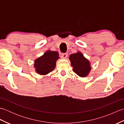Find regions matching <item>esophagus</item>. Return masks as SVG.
Segmentation results:
<instances>
[{"label": "esophagus", "instance_id": "34e87169", "mask_svg": "<svg viewBox=\"0 0 124 124\" xmlns=\"http://www.w3.org/2000/svg\"><path fill=\"white\" fill-rule=\"evenodd\" d=\"M67 56H68L67 53H62L61 54V57L62 58V59H66Z\"/></svg>", "mask_w": 124, "mask_h": 124}]
</instances>
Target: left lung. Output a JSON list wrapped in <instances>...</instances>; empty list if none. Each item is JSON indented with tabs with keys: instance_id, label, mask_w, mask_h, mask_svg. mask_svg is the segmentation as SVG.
Listing matches in <instances>:
<instances>
[{
	"instance_id": "8db88e82",
	"label": "left lung",
	"mask_w": 124,
	"mask_h": 124,
	"mask_svg": "<svg viewBox=\"0 0 124 124\" xmlns=\"http://www.w3.org/2000/svg\"><path fill=\"white\" fill-rule=\"evenodd\" d=\"M69 60L73 72L80 77L88 76L91 70V63L80 52L70 55Z\"/></svg>"
}]
</instances>
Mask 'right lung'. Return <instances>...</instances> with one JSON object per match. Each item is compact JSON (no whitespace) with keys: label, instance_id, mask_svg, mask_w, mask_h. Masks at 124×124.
Instances as JSON below:
<instances>
[{"label":"right lung","instance_id":"obj_1","mask_svg":"<svg viewBox=\"0 0 124 124\" xmlns=\"http://www.w3.org/2000/svg\"><path fill=\"white\" fill-rule=\"evenodd\" d=\"M59 53L48 50L35 61L34 68L36 72L40 75H46L53 71L59 59Z\"/></svg>","mask_w":124,"mask_h":124}]
</instances>
